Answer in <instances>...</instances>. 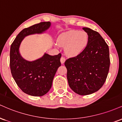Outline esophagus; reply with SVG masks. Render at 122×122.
Returning a JSON list of instances; mask_svg holds the SVG:
<instances>
[{"label":"esophagus","mask_w":122,"mask_h":122,"mask_svg":"<svg viewBox=\"0 0 122 122\" xmlns=\"http://www.w3.org/2000/svg\"><path fill=\"white\" fill-rule=\"evenodd\" d=\"M60 61H61V64H63L64 62H65V58L64 57H61V59H60Z\"/></svg>","instance_id":"34e87169"}]
</instances>
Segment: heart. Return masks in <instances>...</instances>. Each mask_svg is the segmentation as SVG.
<instances>
[{
	"instance_id": "b5f03b06",
	"label": "heart",
	"mask_w": 122,
	"mask_h": 122,
	"mask_svg": "<svg viewBox=\"0 0 122 122\" xmlns=\"http://www.w3.org/2000/svg\"><path fill=\"white\" fill-rule=\"evenodd\" d=\"M89 37L86 32L72 30L58 36L57 42L60 46H65V52L70 56H76L85 49Z\"/></svg>"
}]
</instances>
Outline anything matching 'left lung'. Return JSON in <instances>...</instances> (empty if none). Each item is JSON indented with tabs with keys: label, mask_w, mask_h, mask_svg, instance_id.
<instances>
[{
	"label": "left lung",
	"mask_w": 122,
	"mask_h": 122,
	"mask_svg": "<svg viewBox=\"0 0 122 122\" xmlns=\"http://www.w3.org/2000/svg\"><path fill=\"white\" fill-rule=\"evenodd\" d=\"M89 37L85 49L77 56L66 60L70 87L81 95L90 94L102 87L109 71L108 46L98 32L83 28Z\"/></svg>",
	"instance_id": "1"
}]
</instances>
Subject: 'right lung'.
<instances>
[{"mask_svg":"<svg viewBox=\"0 0 122 122\" xmlns=\"http://www.w3.org/2000/svg\"><path fill=\"white\" fill-rule=\"evenodd\" d=\"M51 26L49 21L41 22L21 30L11 45L10 65L12 76L17 86L27 94L41 97L49 92L57 69L61 66V54L50 56L45 53L36 61H26L19 53V48L28 35L41 33Z\"/></svg>","mask_w":122,"mask_h":122,"instance_id":"right-lung-1","label":"right lung"}]
</instances>
